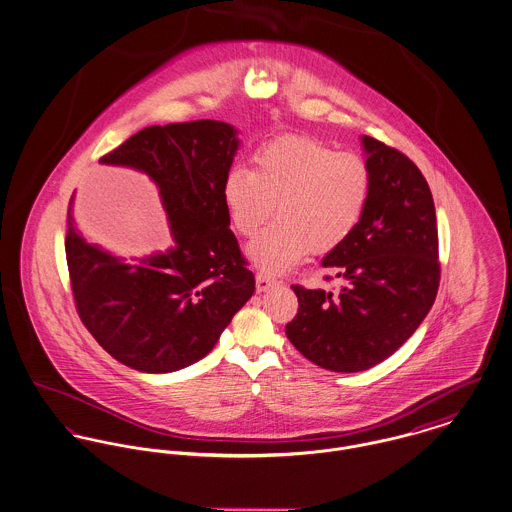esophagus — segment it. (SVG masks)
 Segmentation results:
<instances>
[{
  "label": "esophagus",
  "instance_id": "34e87169",
  "mask_svg": "<svg viewBox=\"0 0 512 512\" xmlns=\"http://www.w3.org/2000/svg\"><path fill=\"white\" fill-rule=\"evenodd\" d=\"M275 283H277V279H275V277H272L270 273H256V291H258V293H262V291H268V289H272Z\"/></svg>",
  "mask_w": 512,
  "mask_h": 512
}]
</instances>
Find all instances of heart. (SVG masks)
Masks as SVG:
<instances>
[{
    "instance_id": "heart-1",
    "label": "heart",
    "mask_w": 512,
    "mask_h": 512,
    "mask_svg": "<svg viewBox=\"0 0 512 512\" xmlns=\"http://www.w3.org/2000/svg\"><path fill=\"white\" fill-rule=\"evenodd\" d=\"M373 194V169L357 153L307 136L277 137L254 157V171L233 169L223 184L231 223L242 237H256L248 258L262 272L277 275L297 266L308 250H336L359 227Z\"/></svg>"
}]
</instances>
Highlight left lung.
Instances as JSON below:
<instances>
[{
    "label": "left lung",
    "instance_id": "left-lung-1",
    "mask_svg": "<svg viewBox=\"0 0 512 512\" xmlns=\"http://www.w3.org/2000/svg\"><path fill=\"white\" fill-rule=\"evenodd\" d=\"M373 194L355 233L322 260L341 289L293 285L297 316L289 341L314 365L359 373L390 357L433 307L441 266L435 204L427 180L404 153L361 137Z\"/></svg>",
    "mask_w": 512,
    "mask_h": 512
}]
</instances>
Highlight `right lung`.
I'll list each match as a JSON object with an SVG mask.
<instances>
[{
    "label": "right lung",
    "instance_id": "obj_1",
    "mask_svg": "<svg viewBox=\"0 0 512 512\" xmlns=\"http://www.w3.org/2000/svg\"><path fill=\"white\" fill-rule=\"evenodd\" d=\"M219 120L149 126L101 163L143 172L159 190L172 246L126 260L83 237L68 209L66 258L81 322L122 365L172 373L204 359L254 293L223 200L240 141Z\"/></svg>",
    "mask_w": 512,
    "mask_h": 512
}]
</instances>
